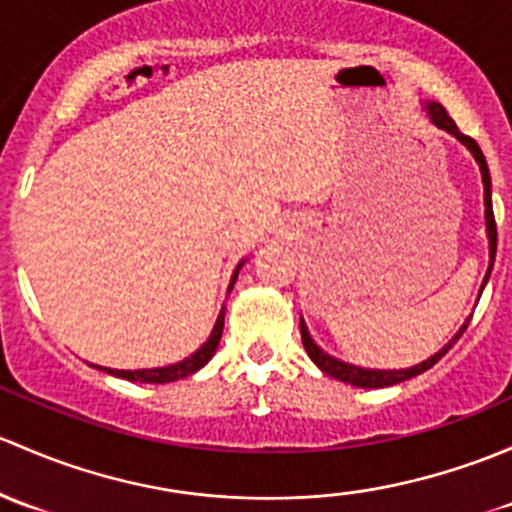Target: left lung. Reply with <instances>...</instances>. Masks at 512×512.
<instances>
[{
  "label": "left lung",
  "instance_id": "obj_1",
  "mask_svg": "<svg viewBox=\"0 0 512 512\" xmlns=\"http://www.w3.org/2000/svg\"><path fill=\"white\" fill-rule=\"evenodd\" d=\"M426 110H429L431 120H434V123L439 125L441 130H446V133L456 135V138L461 140L463 145H466L468 150L473 152V157H476L478 165H481L483 197H486V226H488V241H491V266H488L486 278H483V286H481V293H483V288H486V283H488V276H491V268H493V261H495V249H498V229H495L493 202H491V172H488L486 157H483V152H481V147H478V142L473 140V138H468V135H463L461 130L456 128V123H453V120L449 118V113H446L444 105H441V103H429V105H426ZM468 323H471V318H468ZM468 323L463 325L461 330H458V335L453 337V340L444 347V350L436 352L434 357H429V360L421 362V365L409 367V370H362V367H352V365H347V362L335 360V357L325 355V352L320 350L318 345H315L313 337L308 335V328H305L303 318H300V340H303V347H305V352H308V355H310V360H313L315 365H318L325 374H330V377L340 379V382H345V384H352V387L379 389V387H392V384L404 382V379H412V377H416V374H421V372L429 370V367H434L436 362H439L441 357H444L446 352L451 350L453 342H456L458 337L463 335V330L468 328Z\"/></svg>",
  "mask_w": 512,
  "mask_h": 512
}]
</instances>
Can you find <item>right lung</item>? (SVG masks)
I'll return each instance as SVG.
<instances>
[{
    "label": "right lung",
    "mask_w": 512,
    "mask_h": 512,
    "mask_svg": "<svg viewBox=\"0 0 512 512\" xmlns=\"http://www.w3.org/2000/svg\"><path fill=\"white\" fill-rule=\"evenodd\" d=\"M234 281H236V273H234V278H231V286H234ZM231 286H229V291H231ZM221 330H224V310H221V313H219L217 325H214V330H212V335H209V340L204 342V345L199 347V350L194 352L192 357H187V360L177 362V365L157 367V370H135V372L133 370H110V367H100V370H105L108 374H115V377L130 379V382H152V384L177 382V379L189 377V374L202 370V367L207 365L209 360H212V355H214V352H217V347H219Z\"/></svg>",
    "instance_id": "1"
}]
</instances>
